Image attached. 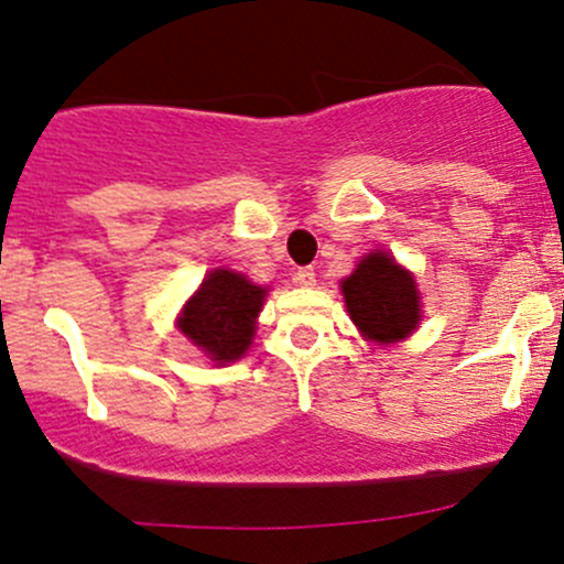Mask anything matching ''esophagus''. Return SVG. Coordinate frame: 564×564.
I'll list each match as a JSON object with an SVG mask.
<instances>
[{"label":"esophagus","mask_w":564,"mask_h":564,"mask_svg":"<svg viewBox=\"0 0 564 564\" xmlns=\"http://www.w3.org/2000/svg\"><path fill=\"white\" fill-rule=\"evenodd\" d=\"M294 281L300 283V286H304V289L315 286V270L313 268H300L294 273Z\"/></svg>","instance_id":"1"}]
</instances>
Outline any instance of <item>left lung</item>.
Returning a JSON list of instances; mask_svg holds the SVG:
<instances>
[{
    "label": "left lung",
    "instance_id": "1",
    "mask_svg": "<svg viewBox=\"0 0 564 564\" xmlns=\"http://www.w3.org/2000/svg\"><path fill=\"white\" fill-rule=\"evenodd\" d=\"M341 294L349 318L373 341L405 339L422 318L416 283L387 251L368 254L341 283Z\"/></svg>",
    "mask_w": 564,
    "mask_h": 564
}]
</instances>
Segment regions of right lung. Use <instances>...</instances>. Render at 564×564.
I'll return each mask as SVG.
<instances>
[{
  "instance_id": "1",
  "label": "right lung",
  "mask_w": 564,
  "mask_h": 564,
  "mask_svg": "<svg viewBox=\"0 0 564 564\" xmlns=\"http://www.w3.org/2000/svg\"><path fill=\"white\" fill-rule=\"evenodd\" d=\"M262 302V286H254L246 275L232 270H215L185 304L180 332L212 360L230 364L249 349Z\"/></svg>"
}]
</instances>
